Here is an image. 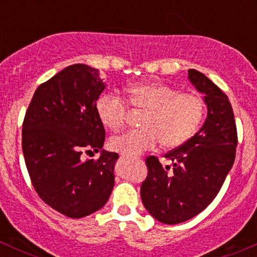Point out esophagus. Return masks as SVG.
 Wrapping results in <instances>:
<instances>
[{
    "label": "esophagus",
    "mask_w": 257,
    "mask_h": 257,
    "mask_svg": "<svg viewBox=\"0 0 257 257\" xmlns=\"http://www.w3.org/2000/svg\"><path fill=\"white\" fill-rule=\"evenodd\" d=\"M121 158H128V157H126V155H124V154H121Z\"/></svg>",
    "instance_id": "esophagus-1"
}]
</instances>
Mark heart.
Instances as JSON below:
<instances>
[{
  "label": "heart",
  "instance_id": "obj_1",
  "mask_svg": "<svg viewBox=\"0 0 257 257\" xmlns=\"http://www.w3.org/2000/svg\"><path fill=\"white\" fill-rule=\"evenodd\" d=\"M128 102L147 110L141 131H132L109 141L110 149L124 155H138L154 149L162 142L165 148H177L189 141L204 116V100L193 93H179L164 83H141L128 88ZM95 110L100 121L113 132L126 121L128 107L118 95L104 93L98 98Z\"/></svg>",
  "mask_w": 257,
  "mask_h": 257
}]
</instances>
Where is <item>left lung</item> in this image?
I'll list each match as a JSON object with an SVG mask.
<instances>
[{"mask_svg":"<svg viewBox=\"0 0 257 257\" xmlns=\"http://www.w3.org/2000/svg\"><path fill=\"white\" fill-rule=\"evenodd\" d=\"M188 73L191 84L205 95V123L186 143L165 154L173 168L148 157V177L141 188L148 212L168 225L191 219L214 200L236 154V124L227 95L201 72Z\"/></svg>","mask_w":257,"mask_h":257,"instance_id":"8db88e82","label":"left lung"}]
</instances>
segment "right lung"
Wrapping results in <instances>:
<instances>
[{
  "label": "right lung",
  "instance_id": "1",
  "mask_svg": "<svg viewBox=\"0 0 257 257\" xmlns=\"http://www.w3.org/2000/svg\"><path fill=\"white\" fill-rule=\"evenodd\" d=\"M105 84L98 69L72 64L36 89L26 112L22 150L33 188L52 209L80 219L102 209L114 186L118 154L103 149L95 103ZM101 152L97 161L81 153Z\"/></svg>",
  "mask_w": 257,
  "mask_h": 257
}]
</instances>
